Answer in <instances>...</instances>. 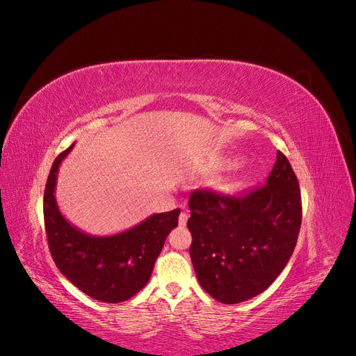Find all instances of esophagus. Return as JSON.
Here are the masks:
<instances>
[{
    "label": "esophagus",
    "instance_id": "obj_1",
    "mask_svg": "<svg viewBox=\"0 0 356 356\" xmlns=\"http://www.w3.org/2000/svg\"><path fill=\"white\" fill-rule=\"evenodd\" d=\"M187 221H188V215H187V212H181V213H179V218H178V222H179L181 227H186V225H187Z\"/></svg>",
    "mask_w": 356,
    "mask_h": 356
}]
</instances>
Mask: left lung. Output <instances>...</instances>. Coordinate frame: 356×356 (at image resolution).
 Instances as JSON below:
<instances>
[{"mask_svg": "<svg viewBox=\"0 0 356 356\" xmlns=\"http://www.w3.org/2000/svg\"><path fill=\"white\" fill-rule=\"evenodd\" d=\"M188 208L191 263L202 288L220 303L236 305L261 294L293 255L301 195L281 152L264 186L243 196L195 190Z\"/></svg>", "mask_w": 356, "mask_h": 356, "instance_id": "obj_1", "label": "left lung"}]
</instances>
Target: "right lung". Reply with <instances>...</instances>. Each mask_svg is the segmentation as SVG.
I'll return each mask as SVG.
<instances>
[{"label":"right lung","instance_id":"1","mask_svg":"<svg viewBox=\"0 0 356 356\" xmlns=\"http://www.w3.org/2000/svg\"><path fill=\"white\" fill-rule=\"evenodd\" d=\"M72 147L53 161L46 182L42 212L49 250L60 273L84 294L104 303H122L149 281L169 232L178 225L179 209L154 213L114 236L83 233L62 217L55 199L58 170Z\"/></svg>","mask_w":356,"mask_h":356}]
</instances>
